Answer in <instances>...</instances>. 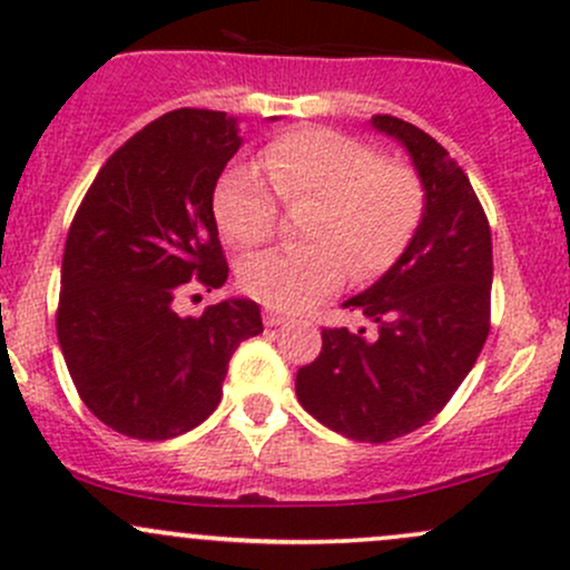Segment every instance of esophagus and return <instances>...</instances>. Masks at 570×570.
<instances>
[{"instance_id":"1","label":"esophagus","mask_w":570,"mask_h":570,"mask_svg":"<svg viewBox=\"0 0 570 570\" xmlns=\"http://www.w3.org/2000/svg\"><path fill=\"white\" fill-rule=\"evenodd\" d=\"M289 322V316L281 314V311H265V324L267 327H278V324Z\"/></svg>"}]
</instances>
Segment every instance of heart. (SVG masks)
<instances>
[{"label":"heart","mask_w":570,"mask_h":570,"mask_svg":"<svg viewBox=\"0 0 570 570\" xmlns=\"http://www.w3.org/2000/svg\"><path fill=\"white\" fill-rule=\"evenodd\" d=\"M256 167L286 205L314 199L303 248H275L243 265V289L275 311H303L354 278H376L400 259L424 210L419 175L384 161L376 148L333 129L297 127L273 137ZM265 179V180H266ZM264 180V181H265ZM246 165L218 178L214 214L222 233L243 248L275 229V198Z\"/></svg>","instance_id":"obj_1"}]
</instances>
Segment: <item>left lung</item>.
Returning a JSON list of instances; mask_svg holds the SVG:
<instances>
[{"mask_svg": "<svg viewBox=\"0 0 570 570\" xmlns=\"http://www.w3.org/2000/svg\"><path fill=\"white\" fill-rule=\"evenodd\" d=\"M371 127L411 156L424 210L409 248L343 308L373 322L322 330L297 371V400L324 428L384 443L428 424L452 400L490 333L492 235L471 180L441 142L395 116Z\"/></svg>", "mask_w": 570, "mask_h": 570, "instance_id": "obj_1", "label": "left lung"}]
</instances>
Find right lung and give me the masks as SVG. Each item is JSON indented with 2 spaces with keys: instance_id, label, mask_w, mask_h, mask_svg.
Returning a JSON list of instances; mask_svg holds the SVG:
<instances>
[{
  "instance_id": "1",
  "label": "right lung",
  "mask_w": 570,
  "mask_h": 570,
  "mask_svg": "<svg viewBox=\"0 0 570 570\" xmlns=\"http://www.w3.org/2000/svg\"><path fill=\"white\" fill-rule=\"evenodd\" d=\"M240 146L227 112H165L105 161L72 218L56 333L80 400L116 433L167 441L203 424L235 348L262 333L246 297L175 311L189 286L227 281L214 191Z\"/></svg>"
}]
</instances>
